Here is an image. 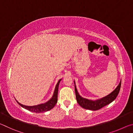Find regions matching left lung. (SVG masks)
I'll return each mask as SVG.
<instances>
[{
  "mask_svg": "<svg viewBox=\"0 0 133 133\" xmlns=\"http://www.w3.org/2000/svg\"><path fill=\"white\" fill-rule=\"evenodd\" d=\"M121 83V80H120V83H119V84L117 85V87H116V89L113 91H112L111 93L109 94V95L104 97L103 98L98 99V100H91L83 98L82 96H80V94L78 93L77 89H76L75 82V89L76 100H77V102L78 103V104L85 109L94 110V111L99 110L102 109V107L105 106V105H107V104H110V103H111L112 102H113L115 100L117 96H118L119 91H120Z\"/></svg>",
  "mask_w": 133,
  "mask_h": 133,
  "instance_id": "8db88e82",
  "label": "left lung"
}]
</instances>
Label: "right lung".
Instances as JSON below:
<instances>
[{"label": "right lung", "mask_w": 133, "mask_h": 133, "mask_svg": "<svg viewBox=\"0 0 133 133\" xmlns=\"http://www.w3.org/2000/svg\"><path fill=\"white\" fill-rule=\"evenodd\" d=\"M61 80L62 79H60L58 81L57 84L56 85L55 91H54L52 97H51L49 101H48L46 103H43V104H38V105H33V106H28V105L22 104L19 102H18L16 100V102H17L18 104H19L22 107H23L24 109L29 110V111H32L33 112H37V113H39V112L48 111L49 110L52 109L57 102L58 85H59V83Z\"/></svg>", "instance_id": "obj_1"}]
</instances>
